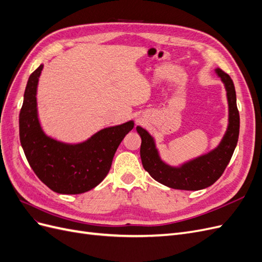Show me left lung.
Returning <instances> with one entry per match:
<instances>
[{
	"label": "left lung",
	"instance_id": "left-lung-1",
	"mask_svg": "<svg viewBox=\"0 0 262 262\" xmlns=\"http://www.w3.org/2000/svg\"><path fill=\"white\" fill-rule=\"evenodd\" d=\"M225 85L228 101V126L220 145L210 153L171 167L165 164L155 146L154 139L141 126H137L142 143L140 155L142 165L156 181L172 189L200 190L213 185L224 172L233 156L239 136V113L236 105V92L231 76L221 69L215 70Z\"/></svg>",
	"mask_w": 262,
	"mask_h": 262
}]
</instances>
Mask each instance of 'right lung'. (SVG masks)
<instances>
[{"label":"right lung","instance_id":"add662e5","mask_svg":"<svg viewBox=\"0 0 262 262\" xmlns=\"http://www.w3.org/2000/svg\"><path fill=\"white\" fill-rule=\"evenodd\" d=\"M43 66L30 74L19 114V139L31 169L54 192L78 194L99 185L133 121L110 126L83 143L67 144L47 137L37 115V85Z\"/></svg>","mask_w":262,"mask_h":262}]
</instances>
